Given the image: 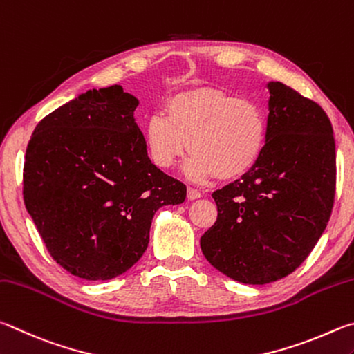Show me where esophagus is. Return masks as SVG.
<instances>
[{
	"instance_id": "obj_1",
	"label": "esophagus",
	"mask_w": 354,
	"mask_h": 354,
	"mask_svg": "<svg viewBox=\"0 0 354 354\" xmlns=\"http://www.w3.org/2000/svg\"><path fill=\"white\" fill-rule=\"evenodd\" d=\"M187 196L189 201H194V199H199V197L202 196V193L197 188H193V187H188V191H187Z\"/></svg>"
}]
</instances>
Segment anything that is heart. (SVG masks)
<instances>
[{
  "mask_svg": "<svg viewBox=\"0 0 354 354\" xmlns=\"http://www.w3.org/2000/svg\"><path fill=\"white\" fill-rule=\"evenodd\" d=\"M268 141V116L253 99L216 88L180 93L165 113L145 124V142L152 163L167 169L187 152V172L194 180L236 178L249 172Z\"/></svg>",
  "mask_w": 354,
  "mask_h": 354,
  "instance_id": "b5f03b06",
  "label": "heart"
}]
</instances>
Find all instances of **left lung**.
Returning a JSON list of instances; mask_svg holds the SVG:
<instances>
[{
	"label": "left lung",
	"instance_id": "1",
	"mask_svg": "<svg viewBox=\"0 0 354 354\" xmlns=\"http://www.w3.org/2000/svg\"><path fill=\"white\" fill-rule=\"evenodd\" d=\"M268 141L243 178L213 193L218 219L201 238L205 258L245 284L281 280L325 232L336 196V142L325 110L270 82Z\"/></svg>",
	"mask_w": 354,
	"mask_h": 354
}]
</instances>
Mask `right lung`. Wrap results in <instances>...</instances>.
I'll return each mask as SVG.
<instances>
[{
    "mask_svg": "<svg viewBox=\"0 0 354 354\" xmlns=\"http://www.w3.org/2000/svg\"><path fill=\"white\" fill-rule=\"evenodd\" d=\"M121 85L90 90L37 124L23 166V199L55 263L110 280L142 257L155 212L187 187L147 157Z\"/></svg>",
    "mask_w": 354,
    "mask_h": 354,
    "instance_id": "right-lung-1",
    "label": "right lung"
}]
</instances>
